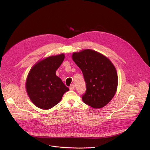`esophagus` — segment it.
<instances>
[{
	"mask_svg": "<svg viewBox=\"0 0 150 150\" xmlns=\"http://www.w3.org/2000/svg\"><path fill=\"white\" fill-rule=\"evenodd\" d=\"M74 88H75V85H74V84H71L70 86L69 87V89H70V90H71V91L74 90Z\"/></svg>",
	"mask_w": 150,
	"mask_h": 150,
	"instance_id": "obj_1",
	"label": "esophagus"
}]
</instances>
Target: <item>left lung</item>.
<instances>
[{"instance_id":"1","label":"left lung","mask_w":150,"mask_h":150,"mask_svg":"<svg viewBox=\"0 0 150 150\" xmlns=\"http://www.w3.org/2000/svg\"><path fill=\"white\" fill-rule=\"evenodd\" d=\"M72 59L81 70L86 84L82 96L84 103L94 109L105 106L117 91V70L106 57L95 50L85 49L72 54Z\"/></svg>"}]
</instances>
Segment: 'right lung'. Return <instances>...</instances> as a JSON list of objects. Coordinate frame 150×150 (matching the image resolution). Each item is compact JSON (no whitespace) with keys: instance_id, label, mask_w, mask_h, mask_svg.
Segmentation results:
<instances>
[{"instance_id":"right-lung-1","label":"right lung","mask_w":150,"mask_h":150,"mask_svg":"<svg viewBox=\"0 0 150 150\" xmlns=\"http://www.w3.org/2000/svg\"><path fill=\"white\" fill-rule=\"evenodd\" d=\"M65 58L64 54L47 57L38 61L28 74L25 88L32 103L42 109H49L61 100L69 89L56 75Z\"/></svg>"}]
</instances>
